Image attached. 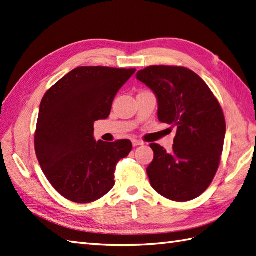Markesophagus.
I'll return each mask as SVG.
<instances>
[{"mask_svg":"<svg viewBox=\"0 0 256 256\" xmlns=\"http://www.w3.org/2000/svg\"><path fill=\"white\" fill-rule=\"evenodd\" d=\"M132 144H133V146H134V148H135V146L143 145L144 143L142 142V140H132Z\"/></svg>","mask_w":256,"mask_h":256,"instance_id":"esophagus-1","label":"esophagus"}]
</instances>
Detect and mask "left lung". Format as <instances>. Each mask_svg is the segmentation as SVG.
Listing matches in <instances>:
<instances>
[{
  "label": "left lung",
  "mask_w": 256,
  "mask_h": 256,
  "mask_svg": "<svg viewBox=\"0 0 256 256\" xmlns=\"http://www.w3.org/2000/svg\"><path fill=\"white\" fill-rule=\"evenodd\" d=\"M136 78L154 92L162 123L177 126L172 152L150 144L148 167L152 187L170 200L184 202L210 186L224 150L226 120L216 98L197 74L184 67L150 66Z\"/></svg>",
  "instance_id": "left-lung-1"
}]
</instances>
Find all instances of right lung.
I'll list each match as a JSON object with an SVG mask.
<instances>
[{"mask_svg": "<svg viewBox=\"0 0 256 256\" xmlns=\"http://www.w3.org/2000/svg\"><path fill=\"white\" fill-rule=\"evenodd\" d=\"M135 69L78 67L48 90L35 133L37 160L52 186L77 204L100 199L113 188L118 162L132 150L128 140H96L94 124L110 116L118 91Z\"/></svg>", "mask_w": 256, "mask_h": 256, "instance_id": "obj_1", "label": "right lung"}]
</instances>
